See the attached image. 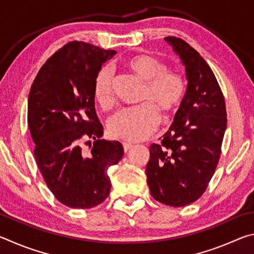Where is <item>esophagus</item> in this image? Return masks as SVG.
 <instances>
[{"label":"esophagus","mask_w":254,"mask_h":254,"mask_svg":"<svg viewBox=\"0 0 254 254\" xmlns=\"http://www.w3.org/2000/svg\"><path fill=\"white\" fill-rule=\"evenodd\" d=\"M132 147H133V144H132V143L123 142V150H124V152H127L128 150H130Z\"/></svg>","instance_id":"obj_1"}]
</instances>
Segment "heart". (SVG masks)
<instances>
[{
    "instance_id": "1",
    "label": "heart",
    "mask_w": 254,
    "mask_h": 254,
    "mask_svg": "<svg viewBox=\"0 0 254 254\" xmlns=\"http://www.w3.org/2000/svg\"><path fill=\"white\" fill-rule=\"evenodd\" d=\"M124 68L137 79L143 81L144 88L141 102L133 109L121 111L112 118L107 128L112 137L126 141L148 139L160 123V113L169 120L182 106L186 84L183 76L167 70L166 64L151 55H136L124 62ZM94 98L104 111L115 105L114 79L109 68L103 67L94 81Z\"/></svg>"
}]
</instances>
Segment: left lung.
<instances>
[{
	"label": "left lung",
	"instance_id": "left-lung-1",
	"mask_svg": "<svg viewBox=\"0 0 254 254\" xmlns=\"http://www.w3.org/2000/svg\"><path fill=\"white\" fill-rule=\"evenodd\" d=\"M186 69L187 91L160 143L150 147L145 169L150 194L182 207L204 194L216 170L226 128L222 89L205 59L180 38L166 37Z\"/></svg>",
	"mask_w": 254,
	"mask_h": 254
}]
</instances>
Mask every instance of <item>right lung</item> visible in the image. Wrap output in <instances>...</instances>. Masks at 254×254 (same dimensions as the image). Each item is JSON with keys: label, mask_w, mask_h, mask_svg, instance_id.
<instances>
[{"label": "right lung", "mask_w": 254, "mask_h": 254, "mask_svg": "<svg viewBox=\"0 0 254 254\" xmlns=\"http://www.w3.org/2000/svg\"><path fill=\"white\" fill-rule=\"evenodd\" d=\"M115 54L83 41L68 42L40 68L30 89L34 159L51 192L68 207L103 203L111 190L107 170L123 157L119 141L101 140L103 126L94 102L97 72Z\"/></svg>", "instance_id": "1"}]
</instances>
